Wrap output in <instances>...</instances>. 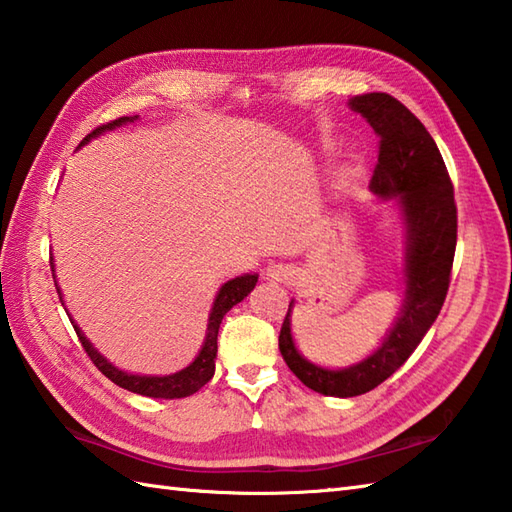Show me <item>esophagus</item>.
<instances>
[{
  "instance_id": "esophagus-1",
  "label": "esophagus",
  "mask_w": 512,
  "mask_h": 512,
  "mask_svg": "<svg viewBox=\"0 0 512 512\" xmlns=\"http://www.w3.org/2000/svg\"><path fill=\"white\" fill-rule=\"evenodd\" d=\"M267 276L271 280H280V283H285V280H289V276H291V269L287 265H271L267 269Z\"/></svg>"
}]
</instances>
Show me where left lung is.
Masks as SVG:
<instances>
[{"instance_id":"left-lung-1","label":"left lung","mask_w":512,"mask_h":512,"mask_svg":"<svg viewBox=\"0 0 512 512\" xmlns=\"http://www.w3.org/2000/svg\"><path fill=\"white\" fill-rule=\"evenodd\" d=\"M349 106L380 137L371 192L395 196L406 223V298L389 336L369 358L349 369H322L298 353L291 338V305L278 347L305 387L333 398H353L378 387L409 360L444 305L457 245L453 183L433 137L415 114L387 92L353 97Z\"/></svg>"}]
</instances>
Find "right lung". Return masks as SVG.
Here are the masks:
<instances>
[{
    "instance_id": "right-lung-1",
    "label": "right lung",
    "mask_w": 512,
    "mask_h": 512,
    "mask_svg": "<svg viewBox=\"0 0 512 512\" xmlns=\"http://www.w3.org/2000/svg\"><path fill=\"white\" fill-rule=\"evenodd\" d=\"M128 121H134V117H119V119H114L110 123L99 125L97 130H92L88 137L81 141V145L88 143L92 137H97V134L117 128V125H123ZM50 267H52V271H55L52 260H50ZM256 280H258V274H245V276H238L234 280H227V283L221 287V291H218L216 300H214L210 322H207V336H205L203 349L198 351V356L190 364V367H185L179 373H172V375H134V373H125L117 367H112V364L106 358H103L95 347H92L90 340L83 336L81 329L75 325V322H72V320L70 322H72V327H75L77 336L81 340V347L86 349L92 364H95V367L103 375H106L108 380H112L114 384H119L121 389H128L132 393L145 395V398H165V400L187 398V395L196 393L198 389L205 387V384L212 380L214 358H216V351H218V344H216L218 327H221L223 316L227 314V311L232 309L234 305H238V302H241L249 294V291L256 287ZM55 287H57V294L61 298V291H59L57 283H55Z\"/></svg>"
}]
</instances>
